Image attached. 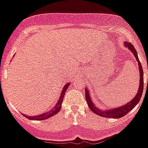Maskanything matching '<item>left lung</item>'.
<instances>
[{
  "instance_id": "obj_1",
  "label": "left lung",
  "mask_w": 148,
  "mask_h": 148,
  "mask_svg": "<svg viewBox=\"0 0 148 148\" xmlns=\"http://www.w3.org/2000/svg\"><path fill=\"white\" fill-rule=\"evenodd\" d=\"M124 46H126L130 51L134 53V55L135 57L136 60L138 63V67H139V71H140V85H139V88H138V93L135 95V97H134L130 102L127 103L126 104H124V106H121L118 108H112V109H109V110H101L98 108L96 107L94 102L91 100V97H90V91L88 90V88H85V98L88 103V105L91 111L98 114L99 116L103 117H109V118H121L123 116L125 115L131 111L134 107H135L140 100L141 95L143 94V90H144V72H143V68L140 64V60L138 59V53H137V51L135 50L134 45H132L130 42L125 41L124 42ZM148 83V80H147Z\"/></svg>"
}]
</instances>
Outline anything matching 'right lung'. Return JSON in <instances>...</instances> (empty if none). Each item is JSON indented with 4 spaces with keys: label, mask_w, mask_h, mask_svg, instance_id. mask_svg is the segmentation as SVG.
I'll return each mask as SVG.
<instances>
[{
    "label": "right lung",
    "mask_w": 148,
    "mask_h": 148,
    "mask_svg": "<svg viewBox=\"0 0 148 148\" xmlns=\"http://www.w3.org/2000/svg\"><path fill=\"white\" fill-rule=\"evenodd\" d=\"M70 84L67 83L66 84L64 88L62 89V91L60 93V96L59 97V100H58V103H56V105L53 107V108H52L51 110H50L49 111H47L46 113H44V114H41L40 115H37V116H27L26 114H24V116L25 117H27V119L29 120H37V121H40V120H45L49 118V117H52L53 115H55L56 114H58L59 111H60V108H61V103H62V101L64 97L65 94H66V90L68 88V86H69Z\"/></svg>",
    "instance_id": "add662e5"
}]
</instances>
